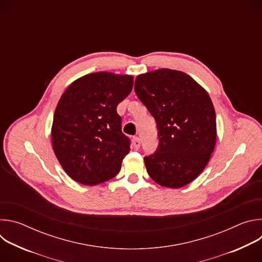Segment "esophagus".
I'll return each mask as SVG.
<instances>
[{"instance_id": "obj_1", "label": "esophagus", "mask_w": 262, "mask_h": 262, "mask_svg": "<svg viewBox=\"0 0 262 262\" xmlns=\"http://www.w3.org/2000/svg\"><path fill=\"white\" fill-rule=\"evenodd\" d=\"M133 145H134V148L136 149V150H138V149L140 148L141 146V141L138 137H134L133 138Z\"/></svg>"}]
</instances>
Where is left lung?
<instances>
[{
  "label": "left lung",
  "mask_w": 262,
  "mask_h": 262,
  "mask_svg": "<svg viewBox=\"0 0 262 262\" xmlns=\"http://www.w3.org/2000/svg\"><path fill=\"white\" fill-rule=\"evenodd\" d=\"M135 91L158 127L157 150L144 158L149 176L171 189L192 182L206 167L216 141L208 93L189 74L168 68L138 76Z\"/></svg>",
  "instance_id": "1"
}]
</instances>
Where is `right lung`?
Returning a JSON list of instances; mask_svg holds the SVG:
<instances>
[{
	"label": "right lung",
	"instance_id": "right-lung-1",
	"mask_svg": "<svg viewBox=\"0 0 262 262\" xmlns=\"http://www.w3.org/2000/svg\"><path fill=\"white\" fill-rule=\"evenodd\" d=\"M134 78L95 72L74 81L61 96L53 120L52 143L73 180L95 185L115 177L130 141L121 130L117 105L130 93Z\"/></svg>",
	"mask_w": 262,
	"mask_h": 262
}]
</instances>
